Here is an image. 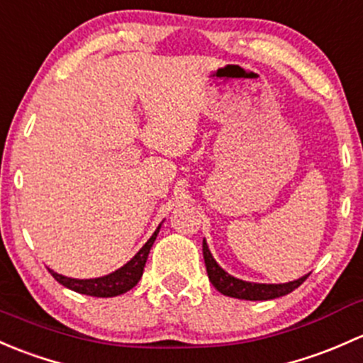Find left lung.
Segmentation results:
<instances>
[{
  "instance_id": "8db88e82",
  "label": "left lung",
  "mask_w": 363,
  "mask_h": 363,
  "mask_svg": "<svg viewBox=\"0 0 363 363\" xmlns=\"http://www.w3.org/2000/svg\"><path fill=\"white\" fill-rule=\"evenodd\" d=\"M203 255L204 264H206L208 278L211 285L218 290L220 294L227 295V297L242 298V301H271V298L283 297V295L294 292L295 289L302 285L308 279L309 274L302 276V278L294 279L289 283H253L245 281L230 276L229 272L223 271L218 262L213 259L211 252L208 248L206 239H203Z\"/></svg>"
}]
</instances>
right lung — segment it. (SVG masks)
I'll use <instances>...</instances> for the list:
<instances>
[{"label": "right lung", "instance_id": "right-lung-1", "mask_svg": "<svg viewBox=\"0 0 363 363\" xmlns=\"http://www.w3.org/2000/svg\"><path fill=\"white\" fill-rule=\"evenodd\" d=\"M160 225H162V223H159V227H157L155 233L152 234V238L141 246L140 252H138L129 262L122 265L117 271L110 272V274L101 276V278L77 279L59 274V272L52 271V269H48V271H50V274L54 276L62 286L73 290V292L91 295V297H117V295H122L129 292L130 289H134V286L138 285V281L141 279L145 264H147L148 259V253H150L152 245H154L157 234H159Z\"/></svg>", "mask_w": 363, "mask_h": 363}]
</instances>
